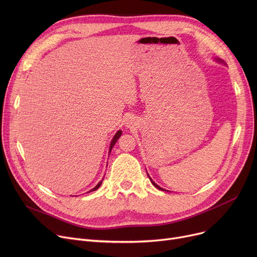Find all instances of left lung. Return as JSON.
<instances>
[{"label": "left lung", "instance_id": "1", "mask_svg": "<svg viewBox=\"0 0 257 257\" xmlns=\"http://www.w3.org/2000/svg\"><path fill=\"white\" fill-rule=\"evenodd\" d=\"M149 178H150V177H149ZM150 180H151V182H152V184H153V185H154V186H155V187H156V188H158V190H160V191H165V190H164V188H161V187H160V186H159V185H157V184H156V183H155V182H154V181H153V180H152V179H151V178H150Z\"/></svg>", "mask_w": 257, "mask_h": 257}]
</instances>
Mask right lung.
I'll list each match as a JSON object with an SVG mask.
<instances>
[{"label": "right lung", "instance_id": "right-lung-1", "mask_svg": "<svg viewBox=\"0 0 257 257\" xmlns=\"http://www.w3.org/2000/svg\"><path fill=\"white\" fill-rule=\"evenodd\" d=\"M120 134H121V131L120 130H118L116 133H115V136H114V138H113V140L111 141V144H110V149L109 150H111L112 149V148H113V146L115 145V143L117 142V140H118V138L120 137ZM103 181V180H102ZM102 181H100L96 186H94L93 188H92V190L91 191H89V192H93V191H96V190H98V188L101 186V184H102ZM88 192V193H89Z\"/></svg>", "mask_w": 257, "mask_h": 257}]
</instances>
